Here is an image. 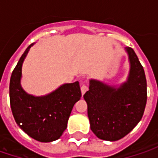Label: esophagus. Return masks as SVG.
<instances>
[{
  "label": "esophagus",
  "instance_id": "1",
  "mask_svg": "<svg viewBox=\"0 0 158 158\" xmlns=\"http://www.w3.org/2000/svg\"><path fill=\"white\" fill-rule=\"evenodd\" d=\"M88 90V85L85 82H82V87H81V91H82V94H84L86 91Z\"/></svg>",
  "mask_w": 158,
  "mask_h": 158
}]
</instances>
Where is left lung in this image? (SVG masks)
<instances>
[{
  "mask_svg": "<svg viewBox=\"0 0 158 158\" xmlns=\"http://www.w3.org/2000/svg\"><path fill=\"white\" fill-rule=\"evenodd\" d=\"M130 62L127 81L115 88L97 80H89L83 95L88 105L90 129L99 139L118 141L134 129L147 103V82L142 64L135 51L126 47Z\"/></svg>",
  "mask_w": 158,
  "mask_h": 158,
  "instance_id": "8db88e82",
  "label": "left lung"
}]
</instances>
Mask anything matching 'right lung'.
<instances>
[{
  "mask_svg": "<svg viewBox=\"0 0 158 158\" xmlns=\"http://www.w3.org/2000/svg\"><path fill=\"white\" fill-rule=\"evenodd\" d=\"M30 45L12 72L9 82V99L16 124L29 136L42 143L59 139L67 128L73 106L82 97L79 82L66 83L42 97L26 93L21 86L22 65Z\"/></svg>",
  "mask_w": 158,
  "mask_h": 158,
  "instance_id": "1",
  "label": "right lung"
}]
</instances>
